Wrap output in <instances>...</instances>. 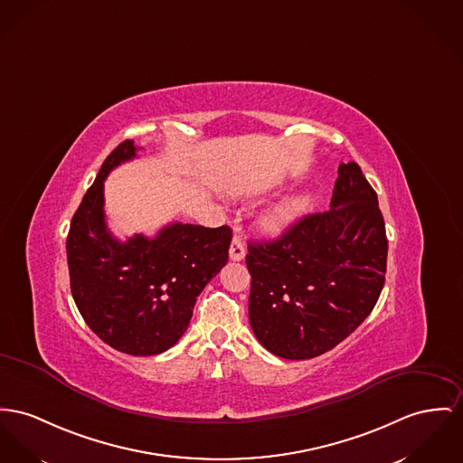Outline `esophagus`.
<instances>
[{
  "label": "esophagus",
  "mask_w": 463,
  "mask_h": 463,
  "mask_svg": "<svg viewBox=\"0 0 463 463\" xmlns=\"http://www.w3.org/2000/svg\"><path fill=\"white\" fill-rule=\"evenodd\" d=\"M244 256H246V246H244L242 239L239 235H235L232 241V246H230V260L241 261V260H244Z\"/></svg>",
  "instance_id": "1"
}]
</instances>
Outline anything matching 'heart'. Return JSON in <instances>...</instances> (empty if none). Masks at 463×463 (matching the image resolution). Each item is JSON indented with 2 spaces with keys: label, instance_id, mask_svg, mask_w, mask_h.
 I'll return each instance as SVG.
<instances>
[{
  "label": "heart",
  "instance_id": "obj_1",
  "mask_svg": "<svg viewBox=\"0 0 463 463\" xmlns=\"http://www.w3.org/2000/svg\"><path fill=\"white\" fill-rule=\"evenodd\" d=\"M308 209L307 196H297L289 198L282 203L270 209L263 217V226L269 233L278 235L282 233L286 228H289L298 217L302 216Z\"/></svg>",
  "mask_w": 463,
  "mask_h": 463
}]
</instances>
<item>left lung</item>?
Instances as JSON below:
<instances>
[{
	"label": "left lung",
	"instance_id": "left-lung-1",
	"mask_svg": "<svg viewBox=\"0 0 463 463\" xmlns=\"http://www.w3.org/2000/svg\"><path fill=\"white\" fill-rule=\"evenodd\" d=\"M247 250L250 328L286 360L334 349L365 321L384 286V219L354 161L340 163L330 211L302 217L274 242H249Z\"/></svg>",
	"mask_w": 463,
	"mask_h": 463
}]
</instances>
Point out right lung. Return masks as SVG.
<instances>
[{"label":"right lung","mask_w":463,"mask_h":463,"mask_svg":"<svg viewBox=\"0 0 463 463\" xmlns=\"http://www.w3.org/2000/svg\"><path fill=\"white\" fill-rule=\"evenodd\" d=\"M133 157V140L107 156L71 219L66 258L75 306L94 334L126 354L153 356L187 330L198 295L228 261L232 230L172 222L155 239L118 241L105 222L103 183Z\"/></svg>","instance_id":"obj_1"}]
</instances>
